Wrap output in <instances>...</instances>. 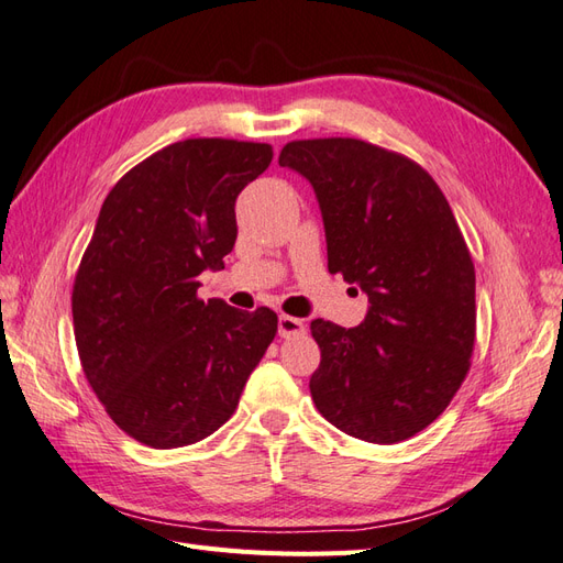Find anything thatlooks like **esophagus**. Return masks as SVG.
<instances>
[{"instance_id": "esophagus-1", "label": "esophagus", "mask_w": 563, "mask_h": 563, "mask_svg": "<svg viewBox=\"0 0 563 563\" xmlns=\"http://www.w3.org/2000/svg\"><path fill=\"white\" fill-rule=\"evenodd\" d=\"M306 330V324L301 318H291V316H279V336L289 340V336L301 334Z\"/></svg>"}]
</instances>
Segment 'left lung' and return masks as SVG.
Returning <instances> with one entry per match:
<instances>
[{"instance_id": "1", "label": "left lung", "mask_w": 563, "mask_h": 563, "mask_svg": "<svg viewBox=\"0 0 563 563\" xmlns=\"http://www.w3.org/2000/svg\"><path fill=\"white\" fill-rule=\"evenodd\" d=\"M279 166L313 185L328 267L371 301L358 328L310 322L313 402L354 439L407 441L451 405L477 334L474 265L453 209L417 161L352 136L289 142Z\"/></svg>"}]
</instances>
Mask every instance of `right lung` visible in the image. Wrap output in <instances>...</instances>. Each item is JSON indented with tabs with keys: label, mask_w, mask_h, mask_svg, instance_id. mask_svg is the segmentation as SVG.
<instances>
[{
	"label": "right lung",
	"mask_w": 563,
	"mask_h": 563,
	"mask_svg": "<svg viewBox=\"0 0 563 563\" xmlns=\"http://www.w3.org/2000/svg\"><path fill=\"white\" fill-rule=\"evenodd\" d=\"M272 164V146L199 136L144 158L115 183L74 277L84 376L108 417L152 448L207 439L239 407L277 334V313L197 298L223 269L235 197Z\"/></svg>",
	"instance_id": "1"
}]
</instances>
